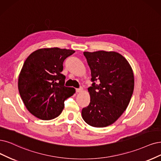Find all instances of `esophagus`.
Masks as SVG:
<instances>
[{
    "instance_id": "1",
    "label": "esophagus",
    "mask_w": 161,
    "mask_h": 161,
    "mask_svg": "<svg viewBox=\"0 0 161 161\" xmlns=\"http://www.w3.org/2000/svg\"><path fill=\"white\" fill-rule=\"evenodd\" d=\"M83 92V89L81 87V88H79V89H76V92L77 93H81Z\"/></svg>"
}]
</instances>
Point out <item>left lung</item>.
I'll return each instance as SVG.
<instances>
[{
    "mask_svg": "<svg viewBox=\"0 0 161 161\" xmlns=\"http://www.w3.org/2000/svg\"><path fill=\"white\" fill-rule=\"evenodd\" d=\"M84 55L93 83L88 88L90 103L82 109V118L90 126L108 127L129 105L134 90L133 71L127 59L116 52H84ZM97 79L99 85L94 82Z\"/></svg>",
    "mask_w": 161,
    "mask_h": 161,
    "instance_id": "8db88e82",
    "label": "left lung"
}]
</instances>
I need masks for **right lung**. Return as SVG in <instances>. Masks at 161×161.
I'll return each instance as SVG.
<instances>
[{"label":"right lung","mask_w":161,"mask_h":161,"mask_svg":"<svg viewBox=\"0 0 161 161\" xmlns=\"http://www.w3.org/2000/svg\"><path fill=\"white\" fill-rule=\"evenodd\" d=\"M75 52L59 47L40 48L26 58L19 75L18 87L28 111L42 120L53 119L61 114L64 102L75 93L64 86L61 74L64 59Z\"/></svg>","instance_id":"right-lung-1"}]
</instances>
